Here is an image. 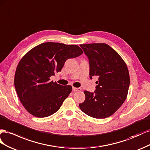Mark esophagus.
Returning <instances> with one entry per match:
<instances>
[{
    "label": "esophagus",
    "instance_id": "1",
    "mask_svg": "<svg viewBox=\"0 0 150 150\" xmlns=\"http://www.w3.org/2000/svg\"><path fill=\"white\" fill-rule=\"evenodd\" d=\"M81 90H82V88H81L80 87H79V88L73 87V91H74V92H78V91H80Z\"/></svg>",
    "mask_w": 150,
    "mask_h": 150
}]
</instances>
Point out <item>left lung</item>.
<instances>
[{"mask_svg":"<svg viewBox=\"0 0 150 150\" xmlns=\"http://www.w3.org/2000/svg\"><path fill=\"white\" fill-rule=\"evenodd\" d=\"M89 60L90 78L99 76L94 92L84 91L85 99L79 104L89 116L104 119L112 115L125 101L130 79L126 63L116 51L105 43L80 45Z\"/></svg>","mask_w":150,"mask_h":150,"instance_id":"obj_1","label":"left lung"}]
</instances>
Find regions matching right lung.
Listing matches in <instances>:
<instances>
[{"mask_svg": "<svg viewBox=\"0 0 150 150\" xmlns=\"http://www.w3.org/2000/svg\"><path fill=\"white\" fill-rule=\"evenodd\" d=\"M82 53L77 45L47 42L24 55L16 68L14 86L21 102L29 113L45 117L57 112L72 87L50 81V76L62 70L67 59Z\"/></svg>", "mask_w": 150, "mask_h": 150, "instance_id": "1", "label": "right lung"}]
</instances>
